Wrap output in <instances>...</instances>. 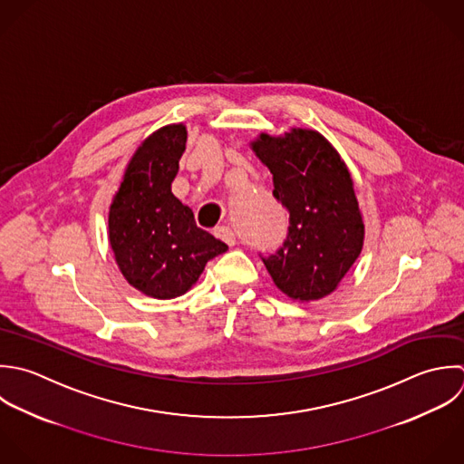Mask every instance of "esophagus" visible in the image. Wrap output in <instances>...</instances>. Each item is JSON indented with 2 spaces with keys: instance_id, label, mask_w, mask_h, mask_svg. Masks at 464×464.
I'll return each mask as SVG.
<instances>
[{
  "instance_id": "esophagus-1",
  "label": "esophagus",
  "mask_w": 464,
  "mask_h": 464,
  "mask_svg": "<svg viewBox=\"0 0 464 464\" xmlns=\"http://www.w3.org/2000/svg\"><path fill=\"white\" fill-rule=\"evenodd\" d=\"M213 233H215V237H217V238L224 240V242H226V244H229V246H235V242H237V238H235V231H233L229 226H218Z\"/></svg>"
}]
</instances>
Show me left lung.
Returning a JSON list of instances; mask_svg holds the SVG:
<instances>
[{
  "label": "left lung",
  "instance_id": "8db88e82",
  "mask_svg": "<svg viewBox=\"0 0 464 464\" xmlns=\"http://www.w3.org/2000/svg\"><path fill=\"white\" fill-rule=\"evenodd\" d=\"M273 173V197L289 213L284 244L262 255L273 282L302 302L331 295L363 247V220L353 179L338 151L313 130L253 142Z\"/></svg>",
  "mask_w": 464,
  "mask_h": 464
}]
</instances>
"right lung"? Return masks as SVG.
Returning a JSON list of instances; mask_svg holds the SVG:
<instances>
[{
  "label": "right lung",
  "mask_w": 464,
  "mask_h": 464,
  "mask_svg": "<svg viewBox=\"0 0 464 464\" xmlns=\"http://www.w3.org/2000/svg\"><path fill=\"white\" fill-rule=\"evenodd\" d=\"M186 139L182 124L148 137L131 157L108 217L110 246L124 278L160 300L184 295L206 264L227 251L171 193Z\"/></svg>",
  "instance_id": "add662e5"
}]
</instances>
